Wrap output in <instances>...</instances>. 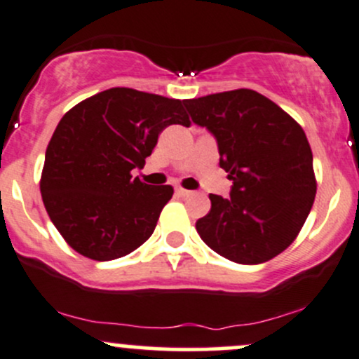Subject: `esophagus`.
<instances>
[{
	"mask_svg": "<svg viewBox=\"0 0 359 359\" xmlns=\"http://www.w3.org/2000/svg\"><path fill=\"white\" fill-rule=\"evenodd\" d=\"M175 194L177 196H180V197H187V196H191V191H187V189H182V187H175Z\"/></svg>",
	"mask_w": 359,
	"mask_h": 359,
	"instance_id": "1",
	"label": "esophagus"
}]
</instances>
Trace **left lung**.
<instances>
[{"mask_svg": "<svg viewBox=\"0 0 359 359\" xmlns=\"http://www.w3.org/2000/svg\"><path fill=\"white\" fill-rule=\"evenodd\" d=\"M196 125L216 138L219 165L233 180L229 197L211 194L196 222L221 257L258 265L297 238L316 197L312 151L294 118L257 90L236 89L185 100Z\"/></svg>", "mask_w": 359, "mask_h": 359, "instance_id": "obj_1", "label": "left lung"}]
</instances>
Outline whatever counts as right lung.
I'll use <instances>...</instances> for the list:
<instances>
[{
	"mask_svg": "<svg viewBox=\"0 0 359 359\" xmlns=\"http://www.w3.org/2000/svg\"><path fill=\"white\" fill-rule=\"evenodd\" d=\"M184 101L130 88L88 97L64 114L45 151L40 192L69 246L96 262L125 257L154 233L170 185L143 184L158 135L189 126Z\"/></svg>",
	"mask_w": 359,
	"mask_h": 359,
	"instance_id": "1",
	"label": "right lung"
}]
</instances>
